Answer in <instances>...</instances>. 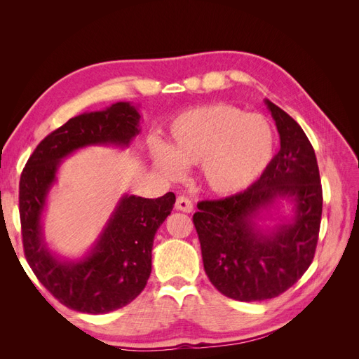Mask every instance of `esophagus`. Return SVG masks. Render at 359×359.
<instances>
[{"label":"esophagus","mask_w":359,"mask_h":359,"mask_svg":"<svg viewBox=\"0 0 359 359\" xmlns=\"http://www.w3.org/2000/svg\"><path fill=\"white\" fill-rule=\"evenodd\" d=\"M175 208L182 212H191L193 211V202L187 196H178L175 202Z\"/></svg>","instance_id":"obj_1"}]
</instances>
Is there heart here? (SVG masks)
Returning a JSON list of instances; mask_svg holds the SVG:
<instances>
[{"label": "heart", "instance_id": "1", "mask_svg": "<svg viewBox=\"0 0 359 359\" xmlns=\"http://www.w3.org/2000/svg\"><path fill=\"white\" fill-rule=\"evenodd\" d=\"M276 136L262 115L226 103L181 112L169 128V147L154 144L156 166L172 180L201 165L202 180L219 194H235L262 175L274 156Z\"/></svg>", "mask_w": 359, "mask_h": 359}]
</instances>
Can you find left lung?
Segmentation results:
<instances>
[{
	"mask_svg": "<svg viewBox=\"0 0 359 359\" xmlns=\"http://www.w3.org/2000/svg\"><path fill=\"white\" fill-rule=\"evenodd\" d=\"M280 151L260 178L241 193L202 201L193 223L205 273L214 287L236 301L278 297L313 262L322 217V186L314 149L299 124L273 102ZM278 200L292 206L289 219L269 228L257 221Z\"/></svg>",
	"mask_w": 359,
	"mask_h": 359,
	"instance_id": "obj_1",
	"label": "left lung"
}]
</instances>
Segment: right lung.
<instances>
[{
	"instance_id": "right-lung-1",
	"label": "right lung",
	"mask_w": 359,
	"mask_h": 359,
	"mask_svg": "<svg viewBox=\"0 0 359 359\" xmlns=\"http://www.w3.org/2000/svg\"><path fill=\"white\" fill-rule=\"evenodd\" d=\"M139 119L128 102L74 116L41 140L20 175L25 257L40 283L72 310L104 314L121 309L144 290L149 278L156 232L175 203L172 191L157 199L124 194L88 253L78 260L52 253L41 226L61 161L85 147L127 148L140 132Z\"/></svg>"
}]
</instances>
